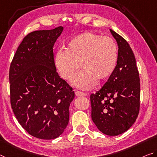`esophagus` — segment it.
Segmentation results:
<instances>
[{
	"label": "esophagus",
	"mask_w": 157,
	"mask_h": 157,
	"mask_svg": "<svg viewBox=\"0 0 157 157\" xmlns=\"http://www.w3.org/2000/svg\"><path fill=\"white\" fill-rule=\"evenodd\" d=\"M75 95H76V96H86L88 94H87L86 93L81 92V91H79V90H76Z\"/></svg>",
	"instance_id": "34e87169"
}]
</instances>
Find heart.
<instances>
[{
	"label": "heart",
	"instance_id": "b5f03b06",
	"mask_svg": "<svg viewBox=\"0 0 157 157\" xmlns=\"http://www.w3.org/2000/svg\"><path fill=\"white\" fill-rule=\"evenodd\" d=\"M117 61L115 40L93 32L74 37L69 41L67 50H59L55 57L60 76L64 79L71 78L81 64L84 69L71 78V83L85 90L93 88L98 79L104 80L112 75Z\"/></svg>",
	"mask_w": 157,
	"mask_h": 157
}]
</instances>
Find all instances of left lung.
<instances>
[{
  "instance_id": "8db88e82",
  "label": "left lung",
  "mask_w": 157,
  "mask_h": 157,
  "mask_svg": "<svg viewBox=\"0 0 157 157\" xmlns=\"http://www.w3.org/2000/svg\"><path fill=\"white\" fill-rule=\"evenodd\" d=\"M117 42L118 61L114 71L102 88L90 96L91 117L100 131L118 136L131 128L140 111V85L136 57L128 43L110 29Z\"/></svg>"
}]
</instances>
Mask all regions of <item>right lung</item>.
Segmentation results:
<instances>
[{
    "instance_id": "obj_1",
    "label": "right lung",
    "mask_w": 157,
    "mask_h": 157,
    "mask_svg": "<svg viewBox=\"0 0 157 157\" xmlns=\"http://www.w3.org/2000/svg\"><path fill=\"white\" fill-rule=\"evenodd\" d=\"M63 27L31 32L23 38L9 71L11 107L18 122L35 137H59L69 119L74 98L71 87L59 76L53 45Z\"/></svg>"
}]
</instances>
